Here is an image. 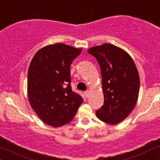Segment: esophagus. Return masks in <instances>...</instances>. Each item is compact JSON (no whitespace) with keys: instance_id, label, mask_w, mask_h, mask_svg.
Instances as JSON below:
<instances>
[{"instance_id":"esophagus-1","label":"esophagus","mask_w":160,"mask_h":160,"mask_svg":"<svg viewBox=\"0 0 160 160\" xmlns=\"http://www.w3.org/2000/svg\"><path fill=\"white\" fill-rule=\"evenodd\" d=\"M90 94H91V91H86V92H85V95H86V97H87V98H88L89 97V96H90Z\"/></svg>"}]
</instances>
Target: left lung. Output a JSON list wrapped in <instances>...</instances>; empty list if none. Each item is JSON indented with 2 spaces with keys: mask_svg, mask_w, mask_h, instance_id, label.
I'll list each match as a JSON object with an SVG mask.
<instances>
[{
  "mask_svg": "<svg viewBox=\"0 0 160 160\" xmlns=\"http://www.w3.org/2000/svg\"><path fill=\"white\" fill-rule=\"evenodd\" d=\"M88 52L99 63L104 105L96 111L103 122L117 124L131 113L138 102L140 77L130 55L112 44L89 48Z\"/></svg>",
  "mask_w": 160,
  "mask_h": 160,
  "instance_id": "left-lung-1",
  "label": "left lung"
}]
</instances>
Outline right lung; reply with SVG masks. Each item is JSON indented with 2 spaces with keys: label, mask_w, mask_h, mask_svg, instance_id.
<instances>
[{
  "label": "right lung",
  "mask_w": 160,
  "mask_h": 160,
  "mask_svg": "<svg viewBox=\"0 0 160 160\" xmlns=\"http://www.w3.org/2000/svg\"><path fill=\"white\" fill-rule=\"evenodd\" d=\"M82 50L63 43L49 44L32 58L28 97L32 109L46 124L59 127L69 123L83 102L70 85V66Z\"/></svg>",
  "instance_id": "obj_1"
}]
</instances>
